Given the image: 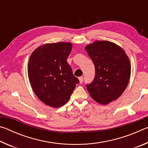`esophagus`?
<instances>
[{"label":"esophagus","instance_id":"1","mask_svg":"<svg viewBox=\"0 0 148 148\" xmlns=\"http://www.w3.org/2000/svg\"><path fill=\"white\" fill-rule=\"evenodd\" d=\"M79 83L80 84H82L83 83V81H84V77L83 76H81L79 77Z\"/></svg>","mask_w":148,"mask_h":148}]
</instances>
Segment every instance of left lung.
<instances>
[{
	"instance_id": "8db88e82",
	"label": "left lung",
	"mask_w": 148,
	"mask_h": 148,
	"mask_svg": "<svg viewBox=\"0 0 148 148\" xmlns=\"http://www.w3.org/2000/svg\"><path fill=\"white\" fill-rule=\"evenodd\" d=\"M93 62L95 76L87 89L92 99L108 104L118 99L128 86L131 64L124 49L109 41H96L85 47Z\"/></svg>"
}]
</instances>
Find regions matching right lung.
<instances>
[{
    "mask_svg": "<svg viewBox=\"0 0 148 148\" xmlns=\"http://www.w3.org/2000/svg\"><path fill=\"white\" fill-rule=\"evenodd\" d=\"M72 48L71 42L46 44L35 49L30 57V83L38 98L47 106H63L79 83L66 61Z\"/></svg>",
    "mask_w": 148,
    "mask_h": 148,
    "instance_id": "add662e5",
    "label": "right lung"
}]
</instances>
